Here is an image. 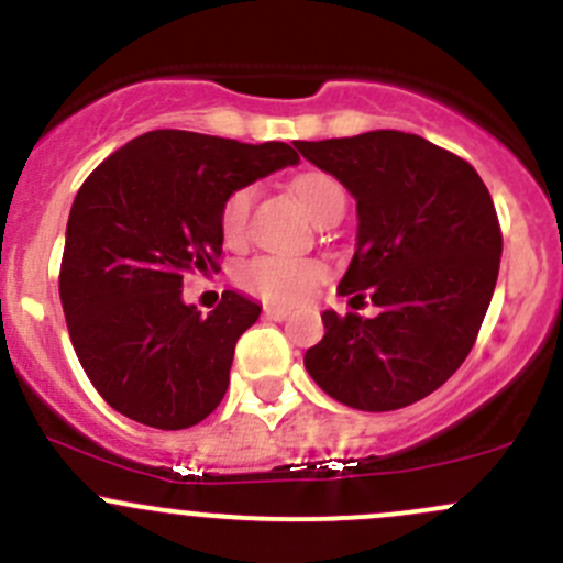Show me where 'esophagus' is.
Returning <instances> with one entry per match:
<instances>
[{
  "mask_svg": "<svg viewBox=\"0 0 563 563\" xmlns=\"http://www.w3.org/2000/svg\"><path fill=\"white\" fill-rule=\"evenodd\" d=\"M263 314L268 317V320H276V322H282V320H287V317H289V311L284 309V306H274V303H268V306H265V309H263Z\"/></svg>",
  "mask_w": 563,
  "mask_h": 563,
  "instance_id": "esophagus-1",
  "label": "esophagus"
}]
</instances>
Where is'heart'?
<instances>
[{"label": "heart", "mask_w": 563, "mask_h": 563, "mask_svg": "<svg viewBox=\"0 0 563 563\" xmlns=\"http://www.w3.org/2000/svg\"><path fill=\"white\" fill-rule=\"evenodd\" d=\"M295 197L311 216H320L336 199H344L336 177L325 172H303L292 180ZM254 205V186H241L227 194L221 205V235L227 243H241L246 235L249 213ZM328 279V265L317 257H287V254H257L246 260L238 271L243 289L260 295L263 300L284 306L306 303Z\"/></svg>", "instance_id": "heart-1"}]
</instances>
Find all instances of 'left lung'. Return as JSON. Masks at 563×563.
I'll return each instance as SVG.
<instances>
[{
  "mask_svg": "<svg viewBox=\"0 0 563 563\" xmlns=\"http://www.w3.org/2000/svg\"><path fill=\"white\" fill-rule=\"evenodd\" d=\"M355 197L358 243L339 295L377 317L322 311L303 364L328 397L397 410L441 388L468 358L500 265L493 197L460 155L402 131L295 142Z\"/></svg>",
  "mask_w": 563,
  "mask_h": 563,
  "instance_id": "1",
  "label": "left lung"
}]
</instances>
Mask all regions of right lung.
<instances>
[{"label":"right lung","instance_id":"obj_1","mask_svg":"<svg viewBox=\"0 0 563 563\" xmlns=\"http://www.w3.org/2000/svg\"><path fill=\"white\" fill-rule=\"evenodd\" d=\"M298 164L284 142L150 131L81 183L65 232L59 300L95 391L128 419L186 430L230 386L235 344L260 306L227 289L208 317L183 284L219 271L227 194Z\"/></svg>","mask_w":563,"mask_h":563}]
</instances>
